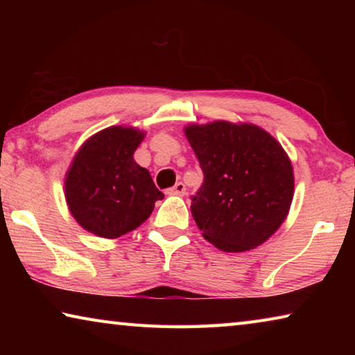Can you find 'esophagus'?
<instances>
[{
	"instance_id": "1",
	"label": "esophagus",
	"mask_w": 355,
	"mask_h": 355,
	"mask_svg": "<svg viewBox=\"0 0 355 355\" xmlns=\"http://www.w3.org/2000/svg\"><path fill=\"white\" fill-rule=\"evenodd\" d=\"M167 194H171V196H184L186 194L184 183L178 182L175 186H172L171 189H167Z\"/></svg>"
}]
</instances>
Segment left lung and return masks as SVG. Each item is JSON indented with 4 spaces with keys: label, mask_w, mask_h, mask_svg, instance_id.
Returning <instances> with one entry per match:
<instances>
[{
    "label": "left lung",
    "mask_w": 355,
    "mask_h": 355,
    "mask_svg": "<svg viewBox=\"0 0 355 355\" xmlns=\"http://www.w3.org/2000/svg\"><path fill=\"white\" fill-rule=\"evenodd\" d=\"M184 135L203 172L191 197L203 238L224 252H245L272 236L294 191L291 161L280 144L257 125L224 120L189 125Z\"/></svg>",
    "instance_id": "left-lung-1"
}]
</instances>
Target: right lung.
Wrapping results in <instances>:
<instances>
[{
	"instance_id": "obj_1",
	"label": "right lung",
	"mask_w": 355,
	"mask_h": 355,
	"mask_svg": "<svg viewBox=\"0 0 355 355\" xmlns=\"http://www.w3.org/2000/svg\"><path fill=\"white\" fill-rule=\"evenodd\" d=\"M139 130L111 127L83 144L65 178V199L83 228L101 238H119L148 219L164 197L133 155Z\"/></svg>"
}]
</instances>
